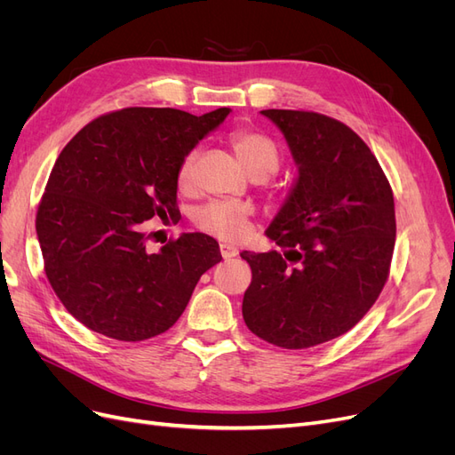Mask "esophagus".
Instances as JSON below:
<instances>
[{
    "label": "esophagus",
    "instance_id": "esophagus-1",
    "mask_svg": "<svg viewBox=\"0 0 455 455\" xmlns=\"http://www.w3.org/2000/svg\"><path fill=\"white\" fill-rule=\"evenodd\" d=\"M220 252H222V256H224L226 259H229V258H235V256L239 254V251L235 249V246H233V244H228V243H222V244H220Z\"/></svg>",
    "mask_w": 455,
    "mask_h": 455
}]
</instances>
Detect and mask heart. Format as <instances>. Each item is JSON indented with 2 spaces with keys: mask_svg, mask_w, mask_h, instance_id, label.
I'll list each match as a JSON object with an SVG mask.
<instances>
[{
  "mask_svg": "<svg viewBox=\"0 0 455 455\" xmlns=\"http://www.w3.org/2000/svg\"><path fill=\"white\" fill-rule=\"evenodd\" d=\"M233 151L249 174L269 176L279 167V149L266 134L259 132H237L231 139ZM196 154L186 156L178 169V184L188 188L194 174ZM252 209L244 203L212 201L206 203L196 214V224L206 233H212L222 239H241L246 235L251 224Z\"/></svg>",
  "mask_w": 455,
  "mask_h": 455,
  "instance_id": "heart-1",
  "label": "heart"
}]
</instances>
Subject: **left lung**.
I'll return each mask as SVG.
<instances>
[{
	"instance_id": "left-lung-1",
	"label": "left lung",
	"mask_w": 455,
	"mask_h": 455,
	"mask_svg": "<svg viewBox=\"0 0 455 455\" xmlns=\"http://www.w3.org/2000/svg\"><path fill=\"white\" fill-rule=\"evenodd\" d=\"M296 164L266 229L283 251L241 252L252 269L243 319L258 338L306 349L346 334L374 306L395 249V201L370 148L343 123L264 109Z\"/></svg>"
}]
</instances>
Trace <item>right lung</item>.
I'll return each mask as SVG.
<instances>
[{"mask_svg":"<svg viewBox=\"0 0 455 455\" xmlns=\"http://www.w3.org/2000/svg\"><path fill=\"white\" fill-rule=\"evenodd\" d=\"M229 112L125 108L89 123L60 151L36 231L52 291L81 324L121 341L163 334L222 259L204 233L149 252L142 224L176 218L178 169Z\"/></svg>","mask_w":455,"mask_h":455,"instance_id":"1","label":"right lung"}]
</instances>
